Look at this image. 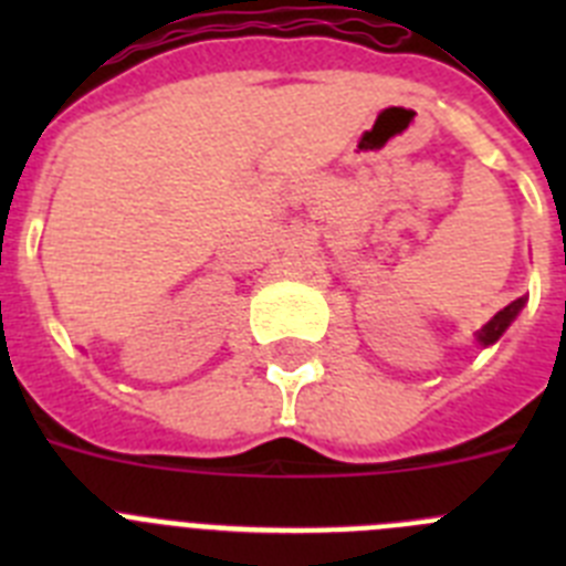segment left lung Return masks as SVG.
Segmentation results:
<instances>
[{"label":"left lung","instance_id":"8db88e82","mask_svg":"<svg viewBox=\"0 0 566 566\" xmlns=\"http://www.w3.org/2000/svg\"><path fill=\"white\" fill-rule=\"evenodd\" d=\"M524 303H527V297H518V300H513L510 306H504L502 312L493 314V317H490L488 323H484V326L476 332V343L482 345V348H488V345L496 343V339L502 337V334L507 332L510 326H513V319H516L518 314H522Z\"/></svg>","mask_w":566,"mask_h":566}]
</instances>
